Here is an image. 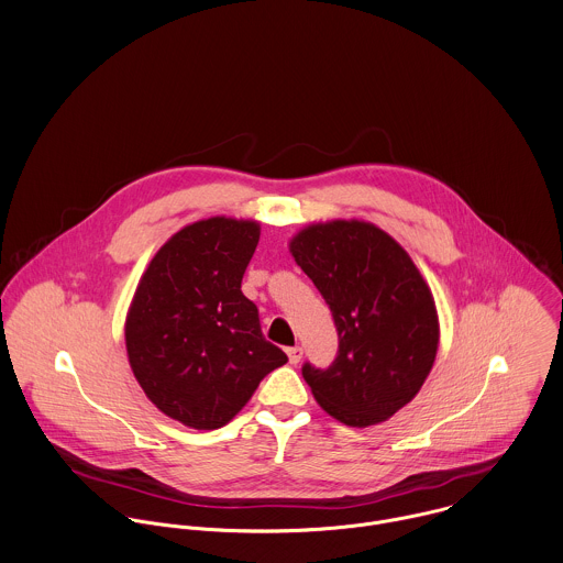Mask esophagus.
<instances>
[{
    "label": "esophagus",
    "mask_w": 563,
    "mask_h": 563,
    "mask_svg": "<svg viewBox=\"0 0 563 563\" xmlns=\"http://www.w3.org/2000/svg\"><path fill=\"white\" fill-rule=\"evenodd\" d=\"M286 354H288V361H290V365H297V363H301V358H303V350L297 345V347H290V350H286Z\"/></svg>",
    "instance_id": "esophagus-1"
}]
</instances>
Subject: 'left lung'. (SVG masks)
Masks as SVG:
<instances>
[{
    "label": "left lung",
    "mask_w": 563,
    "mask_h": 563,
    "mask_svg": "<svg viewBox=\"0 0 563 563\" xmlns=\"http://www.w3.org/2000/svg\"><path fill=\"white\" fill-rule=\"evenodd\" d=\"M288 249L339 330L328 369L303 365L319 406L352 428L386 421L423 386L439 350L434 297L410 255L367 220L312 222Z\"/></svg>",
    "instance_id": "obj_1"
}]
</instances>
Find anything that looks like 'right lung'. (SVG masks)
Wrapping results in <instances>:
<instances>
[{
	"mask_svg": "<svg viewBox=\"0 0 563 563\" xmlns=\"http://www.w3.org/2000/svg\"><path fill=\"white\" fill-rule=\"evenodd\" d=\"M260 222L211 216L179 229L148 262L126 312L129 365L146 397L194 430L229 423L262 377L288 363L260 330L242 275Z\"/></svg>",
	"mask_w": 563,
	"mask_h": 563,
	"instance_id": "add662e5",
	"label": "right lung"
}]
</instances>
